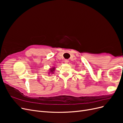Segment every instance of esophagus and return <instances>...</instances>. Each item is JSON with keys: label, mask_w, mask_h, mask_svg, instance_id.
<instances>
[{"label": "esophagus", "mask_w": 123, "mask_h": 123, "mask_svg": "<svg viewBox=\"0 0 123 123\" xmlns=\"http://www.w3.org/2000/svg\"><path fill=\"white\" fill-rule=\"evenodd\" d=\"M68 62H69V61L68 60V59H65V60L64 61V62L66 63V64H67Z\"/></svg>", "instance_id": "34e87169"}]
</instances>
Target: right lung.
Returning <instances> with one entry per match:
<instances>
[{
    "label": "right lung",
    "instance_id": "1",
    "mask_svg": "<svg viewBox=\"0 0 123 123\" xmlns=\"http://www.w3.org/2000/svg\"><path fill=\"white\" fill-rule=\"evenodd\" d=\"M55 70V68H54V67H53V68H51V69H50V71H49L50 72H49V74H50V73H51V74H53Z\"/></svg>",
    "mask_w": 123,
    "mask_h": 123
}]
</instances>
